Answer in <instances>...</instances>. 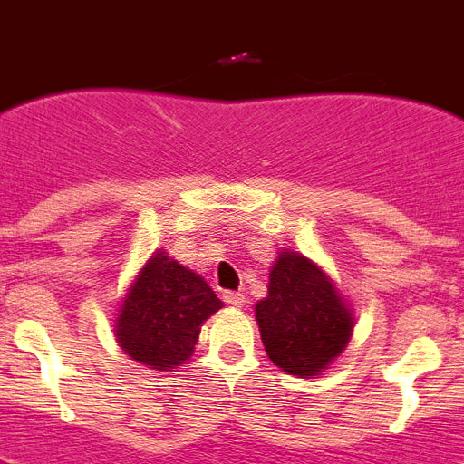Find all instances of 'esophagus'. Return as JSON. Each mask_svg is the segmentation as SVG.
Segmentation results:
<instances>
[{
    "label": "esophagus",
    "instance_id": "34e87169",
    "mask_svg": "<svg viewBox=\"0 0 464 464\" xmlns=\"http://www.w3.org/2000/svg\"><path fill=\"white\" fill-rule=\"evenodd\" d=\"M223 299L227 302L229 306H244L246 304V297L241 293H225Z\"/></svg>",
    "mask_w": 464,
    "mask_h": 464
}]
</instances>
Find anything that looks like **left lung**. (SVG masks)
I'll return each instance as SVG.
<instances>
[{
    "label": "left lung",
    "instance_id": "8db88e82",
    "mask_svg": "<svg viewBox=\"0 0 464 464\" xmlns=\"http://www.w3.org/2000/svg\"><path fill=\"white\" fill-rule=\"evenodd\" d=\"M256 321L269 360L302 379L327 370L353 334V314L337 285L309 257L293 251L278 253L272 265Z\"/></svg>",
    "mask_w": 464,
    "mask_h": 464
}]
</instances>
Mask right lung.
<instances>
[{
	"mask_svg": "<svg viewBox=\"0 0 464 464\" xmlns=\"http://www.w3.org/2000/svg\"><path fill=\"white\" fill-rule=\"evenodd\" d=\"M218 309L223 302L199 274L155 251L122 297L118 346L150 370L171 372L190 360L202 323Z\"/></svg>",
	"mask_w": 464,
	"mask_h": 464,
	"instance_id": "1",
	"label": "right lung"
}]
</instances>
